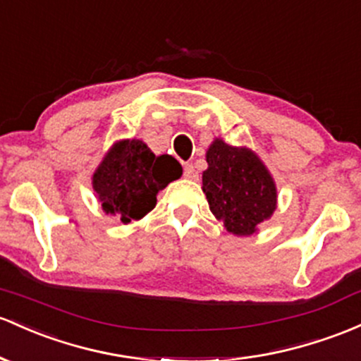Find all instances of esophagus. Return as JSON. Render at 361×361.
Instances as JSON below:
<instances>
[{
    "label": "esophagus",
    "mask_w": 361,
    "mask_h": 361,
    "mask_svg": "<svg viewBox=\"0 0 361 361\" xmlns=\"http://www.w3.org/2000/svg\"><path fill=\"white\" fill-rule=\"evenodd\" d=\"M183 176L187 178V180H192V181L199 180V173L195 171V168H193V164H185V173H183Z\"/></svg>",
    "instance_id": "esophagus-1"
}]
</instances>
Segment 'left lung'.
Wrapping results in <instances>:
<instances>
[{"label": "left lung", "instance_id": "obj_1", "mask_svg": "<svg viewBox=\"0 0 361 361\" xmlns=\"http://www.w3.org/2000/svg\"><path fill=\"white\" fill-rule=\"evenodd\" d=\"M207 169L202 190L209 209L226 231L250 236L269 221L277 207V187L267 166L248 147H235L214 138L205 152Z\"/></svg>", "mask_w": 361, "mask_h": 361}]
</instances>
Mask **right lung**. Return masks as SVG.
<instances>
[{"label": "right lung", "mask_w": 361, "mask_h": 361, "mask_svg": "<svg viewBox=\"0 0 361 361\" xmlns=\"http://www.w3.org/2000/svg\"><path fill=\"white\" fill-rule=\"evenodd\" d=\"M181 173V164L169 154L156 156L140 138H123L99 162L92 188L102 211L130 224L147 216L156 207L157 193Z\"/></svg>", "instance_id": "1"}]
</instances>
